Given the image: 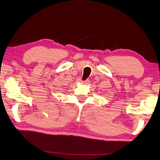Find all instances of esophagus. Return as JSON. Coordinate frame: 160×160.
<instances>
[{"mask_svg":"<svg viewBox=\"0 0 160 160\" xmlns=\"http://www.w3.org/2000/svg\"><path fill=\"white\" fill-rule=\"evenodd\" d=\"M81 83H82V84H88V83H89V80H86V81H81Z\"/></svg>","mask_w":160,"mask_h":160,"instance_id":"1","label":"esophagus"}]
</instances>
